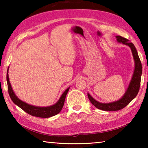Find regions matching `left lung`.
Wrapping results in <instances>:
<instances>
[{
    "label": "left lung",
    "instance_id": "left-lung-1",
    "mask_svg": "<svg viewBox=\"0 0 148 148\" xmlns=\"http://www.w3.org/2000/svg\"><path fill=\"white\" fill-rule=\"evenodd\" d=\"M116 37L117 42L127 45L131 48L134 61V70L131 82H130L126 91L121 98L117 101L108 102V103H102V102L96 101L94 98H92L89 93H87V96H88L89 101H91L92 104L98 109L104 110V111H117V110L123 109L127 105H128L131 101L136 97L138 92L140 81H141L142 67L136 47L132 42H129V40L121 36H116Z\"/></svg>",
    "mask_w": 148,
    "mask_h": 148
}]
</instances>
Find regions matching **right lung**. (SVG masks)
I'll return each mask as SVG.
<instances>
[{"label":"right lung","mask_w":148,"mask_h":148,"mask_svg":"<svg viewBox=\"0 0 148 148\" xmlns=\"http://www.w3.org/2000/svg\"><path fill=\"white\" fill-rule=\"evenodd\" d=\"M8 70L9 68H8L6 75L8 93L10 95V97L12 101H13L15 104H16L17 106H18L20 108H21L22 110H24L25 112H27V114L31 115L32 116L44 117V118H47V117H50L56 116V115L58 114L59 112L61 111L64 103L65 98H66V96L70 89V87L65 90L63 93L62 94L61 97H60V99L58 100V101H57L55 104L46 107L33 106V105H31L26 103L25 102L22 101L21 100H20L18 97L16 96V95L15 94L13 89H12L11 84L9 80Z\"/></svg>","instance_id":"1"}]
</instances>
